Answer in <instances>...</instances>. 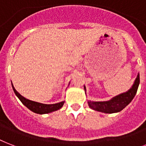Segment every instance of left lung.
Wrapping results in <instances>:
<instances>
[{"instance_id": "left-lung-1", "label": "left lung", "mask_w": 146, "mask_h": 146, "mask_svg": "<svg viewBox=\"0 0 146 146\" xmlns=\"http://www.w3.org/2000/svg\"><path fill=\"white\" fill-rule=\"evenodd\" d=\"M139 85V74H138L134 84L126 93H122L113 97L112 100L105 102H93L88 101L89 106L94 110L104 113H114L120 112L131 103L137 93L138 87ZM86 92V87L84 86Z\"/></svg>"}]
</instances>
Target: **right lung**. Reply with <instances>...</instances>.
Wrapping results in <instances>:
<instances>
[{"mask_svg":"<svg viewBox=\"0 0 146 146\" xmlns=\"http://www.w3.org/2000/svg\"><path fill=\"white\" fill-rule=\"evenodd\" d=\"M12 87L14 90V93L16 94V96L19 98V100H21V103H23L25 106L28 108L29 110H31L32 112L37 114H46V113H50L56 110H60L64 104V101L60 102V103H56V104H43V103H36L34 101H31L29 100L26 98H24V96L20 94L17 91L15 90V88L14 87V86L12 84Z\"/></svg>","mask_w":146,"mask_h":146,"instance_id":"1","label":"right lung"}]
</instances>
